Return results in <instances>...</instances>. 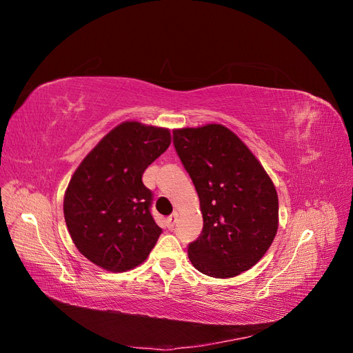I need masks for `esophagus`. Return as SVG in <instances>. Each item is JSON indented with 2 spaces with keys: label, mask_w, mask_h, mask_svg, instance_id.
<instances>
[{
  "label": "esophagus",
  "mask_w": 353,
  "mask_h": 353,
  "mask_svg": "<svg viewBox=\"0 0 353 353\" xmlns=\"http://www.w3.org/2000/svg\"><path fill=\"white\" fill-rule=\"evenodd\" d=\"M176 219H178V212H174L172 215H170V216L166 219V222H168V227H169V228H174Z\"/></svg>",
  "instance_id": "obj_1"
}]
</instances>
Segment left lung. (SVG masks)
<instances>
[{
    "instance_id": "8db88e82",
    "label": "left lung",
    "mask_w": 353,
    "mask_h": 353,
    "mask_svg": "<svg viewBox=\"0 0 353 353\" xmlns=\"http://www.w3.org/2000/svg\"><path fill=\"white\" fill-rule=\"evenodd\" d=\"M176 153L200 200L203 230L188 245L194 268L231 279L258 263L279 230V194L270 175L227 126L174 130Z\"/></svg>"
}]
</instances>
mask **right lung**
<instances>
[{"label": "right lung", "mask_w": 353, "mask_h": 353, "mask_svg": "<svg viewBox=\"0 0 353 353\" xmlns=\"http://www.w3.org/2000/svg\"><path fill=\"white\" fill-rule=\"evenodd\" d=\"M169 145L168 128L125 121L74 170L63 212L72 241L94 265L125 272L150 254L162 228L150 213L152 191L143 174Z\"/></svg>", "instance_id": "add662e5"}]
</instances>
